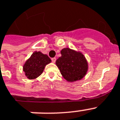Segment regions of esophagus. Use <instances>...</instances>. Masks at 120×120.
Listing matches in <instances>:
<instances>
[{
    "mask_svg": "<svg viewBox=\"0 0 120 120\" xmlns=\"http://www.w3.org/2000/svg\"><path fill=\"white\" fill-rule=\"evenodd\" d=\"M56 58L55 57H53V58H52V62H53V63H55V62H56Z\"/></svg>",
    "mask_w": 120,
    "mask_h": 120,
    "instance_id": "34e87169",
    "label": "esophagus"
}]
</instances>
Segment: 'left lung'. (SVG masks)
<instances>
[{"label":"left lung","mask_w":120,"mask_h":120,"mask_svg":"<svg viewBox=\"0 0 120 120\" xmlns=\"http://www.w3.org/2000/svg\"><path fill=\"white\" fill-rule=\"evenodd\" d=\"M62 56L56 61V65L64 79L68 82L82 79L85 75L88 64L83 55L67 48L61 51Z\"/></svg>","instance_id":"1"}]
</instances>
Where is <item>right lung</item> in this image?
I'll list each match as a JSON object with an SVG mask.
<instances>
[{
	"mask_svg": "<svg viewBox=\"0 0 120 120\" xmlns=\"http://www.w3.org/2000/svg\"><path fill=\"white\" fill-rule=\"evenodd\" d=\"M50 62V58L47 55L43 54L40 52H35L25 62L23 71L28 79H34L41 75L45 65Z\"/></svg>",
	"mask_w": 120,
	"mask_h": 120,
	"instance_id": "add662e5",
	"label": "right lung"
}]
</instances>
